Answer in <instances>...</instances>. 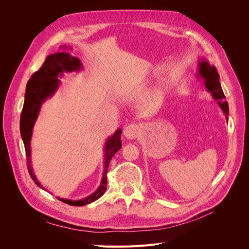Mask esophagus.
Masks as SVG:
<instances>
[{
	"label": "esophagus",
	"instance_id": "obj_1",
	"mask_svg": "<svg viewBox=\"0 0 249 249\" xmlns=\"http://www.w3.org/2000/svg\"><path fill=\"white\" fill-rule=\"evenodd\" d=\"M140 132V127L137 124H129L124 128V136L128 139H135Z\"/></svg>",
	"mask_w": 249,
	"mask_h": 249
}]
</instances>
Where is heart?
I'll return each mask as SVG.
<instances>
[{"mask_svg": "<svg viewBox=\"0 0 249 249\" xmlns=\"http://www.w3.org/2000/svg\"><path fill=\"white\" fill-rule=\"evenodd\" d=\"M154 102H155V96H149L148 98H147V100H146V103L148 104V105H150V106H151V105H153L154 104Z\"/></svg>", "mask_w": 249, "mask_h": 249, "instance_id": "b5f03b06", "label": "heart"}]
</instances>
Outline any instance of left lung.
Masks as SVG:
<instances>
[{
    "instance_id": "obj_1",
    "label": "left lung",
    "mask_w": 249,
    "mask_h": 249,
    "mask_svg": "<svg viewBox=\"0 0 249 249\" xmlns=\"http://www.w3.org/2000/svg\"><path fill=\"white\" fill-rule=\"evenodd\" d=\"M198 77L202 78L204 81L206 89L211 93L212 97L215 101H217L219 107L223 111L226 119L228 121V115H229V109H228V103L225 100V96L223 90H222L220 81H219V73L214 65H211L206 58H201L198 61Z\"/></svg>"
}]
</instances>
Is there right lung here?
Here are the masks:
<instances>
[{
    "mask_svg": "<svg viewBox=\"0 0 249 249\" xmlns=\"http://www.w3.org/2000/svg\"><path fill=\"white\" fill-rule=\"evenodd\" d=\"M83 70V63L77 57L72 56L69 52L61 50L55 52L54 54H50L46 57L40 70L34 72L30 80L26 86L24 106L21 113L20 119V132L21 137L24 142L26 150V158H27V167L31 178L35 184L42 188L40 182L38 181L33 168L31 165V138L33 133V127L37 120L39 112L41 110L42 104L53 96L60 85L59 77L63 75L64 72L80 71ZM122 130L117 129L116 132L107 138L104 146L105 159H104V172L103 178L99 188L88 197L83 200L72 201L68 199H60L63 203H67L71 206H85L101 198L107 189V172L109 163L115 153L120 150L122 147L121 141ZM44 190V188H42Z\"/></svg>",
    "mask_w": 249,
    "mask_h": 249,
    "instance_id": "obj_1",
    "label": "right lung"
}]
</instances>
